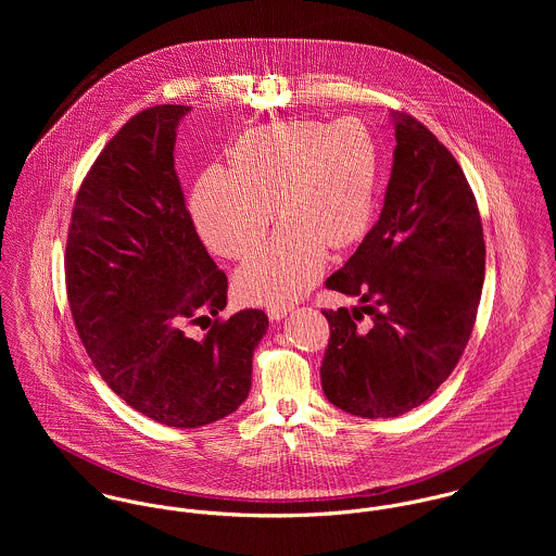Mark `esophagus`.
Masks as SVG:
<instances>
[{"label": "esophagus", "mask_w": 556, "mask_h": 556, "mask_svg": "<svg viewBox=\"0 0 556 556\" xmlns=\"http://www.w3.org/2000/svg\"><path fill=\"white\" fill-rule=\"evenodd\" d=\"M291 311H293V306H289V304H276V306L267 308V315L274 320H280V318L287 317Z\"/></svg>", "instance_id": "esophagus-1"}]
</instances>
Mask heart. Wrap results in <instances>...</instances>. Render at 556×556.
Masks as SVG:
<instances>
[{
  "instance_id": "1",
  "label": "heart",
  "mask_w": 556,
  "mask_h": 556,
  "mask_svg": "<svg viewBox=\"0 0 556 556\" xmlns=\"http://www.w3.org/2000/svg\"><path fill=\"white\" fill-rule=\"evenodd\" d=\"M379 146L355 117L333 124L295 119L239 137L231 168H207L190 197L201 239L218 254L243 258L265 238L276 205L285 223L239 267L236 287L250 304H285L313 289L327 248H346L372 220Z\"/></svg>"
}]
</instances>
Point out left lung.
<instances>
[{
  "label": "left lung",
  "mask_w": 556,
  "mask_h": 556,
  "mask_svg": "<svg viewBox=\"0 0 556 556\" xmlns=\"http://www.w3.org/2000/svg\"><path fill=\"white\" fill-rule=\"evenodd\" d=\"M396 150L386 203L327 289L371 315L325 311L320 364L327 400L357 417H397L424 404L456 368L483 285L485 245L476 197L456 159L417 119L390 113Z\"/></svg>",
  "instance_id": "1"
}]
</instances>
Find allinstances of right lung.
<instances>
[{
	"instance_id": "add662e5",
	"label": "right lung",
	"mask_w": 556,
	"mask_h": 556,
	"mask_svg": "<svg viewBox=\"0 0 556 556\" xmlns=\"http://www.w3.org/2000/svg\"><path fill=\"white\" fill-rule=\"evenodd\" d=\"M190 106L135 115L87 173L66 245V285L83 346L104 383L146 417L199 428L248 397L252 355L269 327L245 308L199 340L188 323L227 308V276L194 231L175 173Z\"/></svg>"
}]
</instances>
